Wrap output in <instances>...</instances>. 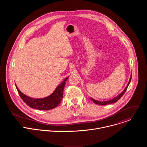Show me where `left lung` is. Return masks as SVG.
<instances>
[{
  "mask_svg": "<svg viewBox=\"0 0 147 147\" xmlns=\"http://www.w3.org/2000/svg\"><path fill=\"white\" fill-rule=\"evenodd\" d=\"M131 77H130V80L129 81V83L127 85L126 87L125 88V89L123 90V91L119 95H117L116 97L114 98L113 99H111V100H107V101H103V102H101V101H99V100H95L92 98H90L91 100H92L95 103L97 104V105H108V104H111V103H113L115 102H116L119 99H120V98L124 95V94L125 93V92L126 91L127 89V87L129 85V84L130 83V81H131Z\"/></svg>",
  "mask_w": 147,
  "mask_h": 147,
  "instance_id": "left-lung-1",
  "label": "left lung"
}]
</instances>
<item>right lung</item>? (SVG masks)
Listing matches in <instances>:
<instances>
[{
	"label": "right lung",
	"instance_id": "1",
	"mask_svg": "<svg viewBox=\"0 0 147 147\" xmlns=\"http://www.w3.org/2000/svg\"><path fill=\"white\" fill-rule=\"evenodd\" d=\"M69 77L66 78L64 81L56 87L55 91L49 96H47L44 98L40 99H34L31 97H29L25 94L21 92L17 86L15 84L17 91L23 100V101L30 107L37 109L38 110L47 111L52 109L56 108L58 105L60 103L61 99L63 98V90L66 84V81Z\"/></svg>",
	"mask_w": 147,
	"mask_h": 147
}]
</instances>
